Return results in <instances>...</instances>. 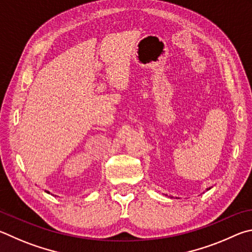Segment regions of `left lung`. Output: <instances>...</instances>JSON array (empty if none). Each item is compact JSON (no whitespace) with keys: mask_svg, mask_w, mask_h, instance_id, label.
Listing matches in <instances>:
<instances>
[{"mask_svg":"<svg viewBox=\"0 0 252 252\" xmlns=\"http://www.w3.org/2000/svg\"><path fill=\"white\" fill-rule=\"evenodd\" d=\"M209 189H210V188H207L206 190H209ZM169 197H170V198H173V196H169Z\"/></svg>","mask_w":252,"mask_h":252,"instance_id":"left-lung-1","label":"left lung"}]
</instances>
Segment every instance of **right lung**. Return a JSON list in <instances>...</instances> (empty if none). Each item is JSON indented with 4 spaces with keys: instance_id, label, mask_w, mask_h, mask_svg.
Returning <instances> with one entry per match:
<instances>
[{
    "instance_id": "add662e5",
    "label": "right lung",
    "mask_w": 252,
    "mask_h": 252,
    "mask_svg": "<svg viewBox=\"0 0 252 252\" xmlns=\"http://www.w3.org/2000/svg\"><path fill=\"white\" fill-rule=\"evenodd\" d=\"M45 191H46V192H47V193H50V191H47V190H45Z\"/></svg>"
}]
</instances>
